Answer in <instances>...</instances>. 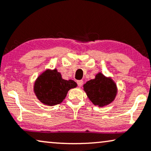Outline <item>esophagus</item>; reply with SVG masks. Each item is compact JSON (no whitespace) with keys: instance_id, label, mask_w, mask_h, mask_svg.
<instances>
[{"instance_id":"1","label":"esophagus","mask_w":151,"mask_h":151,"mask_svg":"<svg viewBox=\"0 0 151 151\" xmlns=\"http://www.w3.org/2000/svg\"><path fill=\"white\" fill-rule=\"evenodd\" d=\"M83 83V80L77 81V84H78V86H79V87H81V86H82Z\"/></svg>"}]
</instances>
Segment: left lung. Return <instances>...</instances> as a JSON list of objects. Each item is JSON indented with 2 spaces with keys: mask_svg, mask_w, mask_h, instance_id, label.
Here are the masks:
<instances>
[{
  "mask_svg": "<svg viewBox=\"0 0 151 151\" xmlns=\"http://www.w3.org/2000/svg\"><path fill=\"white\" fill-rule=\"evenodd\" d=\"M83 90L95 105L103 107L112 103L117 95V86L111 78L105 77L101 72L83 85Z\"/></svg>",
  "mask_w": 151,
  "mask_h": 151,
  "instance_id": "1",
  "label": "left lung"
}]
</instances>
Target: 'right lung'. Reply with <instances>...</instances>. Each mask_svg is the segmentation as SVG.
<instances>
[{"label": "right lung", "instance_id": "add662e5", "mask_svg": "<svg viewBox=\"0 0 151 151\" xmlns=\"http://www.w3.org/2000/svg\"><path fill=\"white\" fill-rule=\"evenodd\" d=\"M73 80H65L57 70H47L37 78L34 91L36 97L43 104L55 105L63 102L68 91L77 87Z\"/></svg>", "mask_w": 151, "mask_h": 151}]
</instances>
